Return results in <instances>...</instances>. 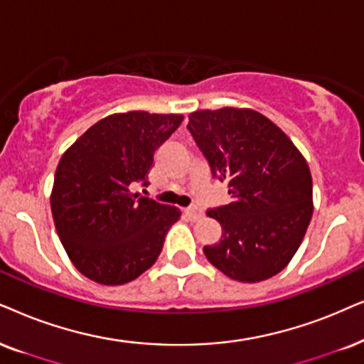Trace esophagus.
<instances>
[{"label":"esophagus","mask_w":364,"mask_h":364,"mask_svg":"<svg viewBox=\"0 0 364 364\" xmlns=\"http://www.w3.org/2000/svg\"><path fill=\"white\" fill-rule=\"evenodd\" d=\"M185 213L188 215V218H190V220H193V222H195V220L201 218V215H203V211H201L200 208H198V206H190V208H186V210H185Z\"/></svg>","instance_id":"esophagus-1"}]
</instances>
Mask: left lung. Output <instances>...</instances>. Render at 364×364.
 Instances as JSON below:
<instances>
[{"mask_svg": "<svg viewBox=\"0 0 364 364\" xmlns=\"http://www.w3.org/2000/svg\"><path fill=\"white\" fill-rule=\"evenodd\" d=\"M188 131L211 178L228 181V205L206 215L222 225V240L203 252L240 282L279 274L301 245L312 216V178L306 159L272 121L250 109L198 110Z\"/></svg>", "mask_w": 364, "mask_h": 364, "instance_id": "1", "label": "left lung"}]
</instances>
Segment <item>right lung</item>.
Returning <instances> with one entry per match:
<instances>
[{
	"instance_id": "obj_1",
	"label": "right lung",
	"mask_w": 364,
	"mask_h": 364,
	"mask_svg": "<svg viewBox=\"0 0 364 364\" xmlns=\"http://www.w3.org/2000/svg\"><path fill=\"white\" fill-rule=\"evenodd\" d=\"M181 122L178 114H114L87 129L60 159L55 228L77 270L94 282H131L159 257L179 211L131 186L148 185L156 151Z\"/></svg>"
}]
</instances>
